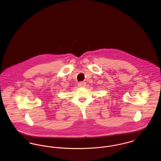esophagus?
I'll return each instance as SVG.
<instances>
[{"label": "esophagus", "mask_w": 161, "mask_h": 161, "mask_svg": "<svg viewBox=\"0 0 161 161\" xmlns=\"http://www.w3.org/2000/svg\"><path fill=\"white\" fill-rule=\"evenodd\" d=\"M86 85V83L85 82H80L78 84V87H84Z\"/></svg>", "instance_id": "esophagus-1"}]
</instances>
